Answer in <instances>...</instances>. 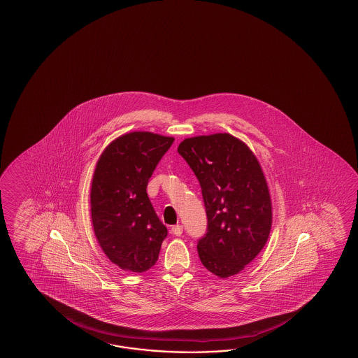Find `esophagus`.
Segmentation results:
<instances>
[{
  "label": "esophagus",
  "instance_id": "esophagus-1",
  "mask_svg": "<svg viewBox=\"0 0 358 358\" xmlns=\"http://www.w3.org/2000/svg\"><path fill=\"white\" fill-rule=\"evenodd\" d=\"M171 233H173V234H174V236H182V225H179V224H178V225H174V227H173V228H171Z\"/></svg>",
  "mask_w": 358,
  "mask_h": 358
}]
</instances>
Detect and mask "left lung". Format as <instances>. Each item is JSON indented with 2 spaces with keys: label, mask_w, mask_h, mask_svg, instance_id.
Returning a JSON list of instances; mask_svg holds the SVG:
<instances>
[{
  "label": "left lung",
  "mask_w": 358,
  "mask_h": 358,
  "mask_svg": "<svg viewBox=\"0 0 358 358\" xmlns=\"http://www.w3.org/2000/svg\"><path fill=\"white\" fill-rule=\"evenodd\" d=\"M178 152L197 176L205 202L199 259L219 278L238 274L265 247L271 229V199L259 161L227 133L187 138Z\"/></svg>",
  "instance_id": "1"
}]
</instances>
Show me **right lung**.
<instances>
[{
	"label": "right lung",
	"instance_id": "right-lung-1",
	"mask_svg": "<svg viewBox=\"0 0 358 358\" xmlns=\"http://www.w3.org/2000/svg\"><path fill=\"white\" fill-rule=\"evenodd\" d=\"M173 142L133 131L115 139L97 162L91 188L93 229L107 257L122 270L151 268L168 236L147 196V184Z\"/></svg>",
	"mask_w": 358,
	"mask_h": 358
}]
</instances>
